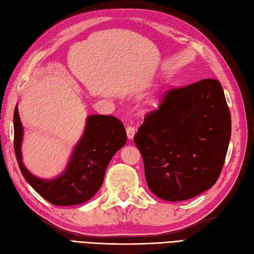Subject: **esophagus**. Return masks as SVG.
<instances>
[{"label":"esophagus","instance_id":"1","mask_svg":"<svg viewBox=\"0 0 254 254\" xmlns=\"http://www.w3.org/2000/svg\"><path fill=\"white\" fill-rule=\"evenodd\" d=\"M127 138L128 139H133L134 138V135H135V133H136V129L132 127V126H128V127H127Z\"/></svg>","mask_w":254,"mask_h":254}]
</instances>
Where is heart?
<instances>
[{
  "instance_id": "1",
  "label": "heart",
  "mask_w": 254,
  "mask_h": 254,
  "mask_svg": "<svg viewBox=\"0 0 254 254\" xmlns=\"http://www.w3.org/2000/svg\"><path fill=\"white\" fill-rule=\"evenodd\" d=\"M161 103H162V93L159 90H155L147 97L144 106H142V109H144L145 112L158 109L161 105Z\"/></svg>"
}]
</instances>
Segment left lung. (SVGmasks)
<instances>
[{
    "instance_id": "8db88e82",
    "label": "left lung",
    "mask_w": 254,
    "mask_h": 254,
    "mask_svg": "<svg viewBox=\"0 0 254 254\" xmlns=\"http://www.w3.org/2000/svg\"><path fill=\"white\" fill-rule=\"evenodd\" d=\"M231 132L230 109L219 80L203 79L168 91L134 137L149 189L170 201L210 189L222 171Z\"/></svg>"
}]
</instances>
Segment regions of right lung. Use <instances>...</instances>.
Masks as SVG:
<instances>
[{
    "label": "right lung",
    "mask_w": 254,
    "mask_h": 254,
    "mask_svg": "<svg viewBox=\"0 0 254 254\" xmlns=\"http://www.w3.org/2000/svg\"><path fill=\"white\" fill-rule=\"evenodd\" d=\"M23 127L18 106L14 112V148L22 176L49 203L57 206L82 204L100 190L106 168L114 154L127 142L122 122L114 116L91 115L63 173L53 179H43L28 171L22 162Z\"/></svg>",
    "instance_id": "right-lung-1"
}]
</instances>
